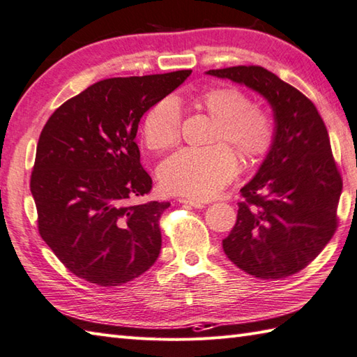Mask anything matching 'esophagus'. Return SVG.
<instances>
[{
	"instance_id": "esophagus-1",
	"label": "esophagus",
	"mask_w": 357,
	"mask_h": 357,
	"mask_svg": "<svg viewBox=\"0 0 357 357\" xmlns=\"http://www.w3.org/2000/svg\"><path fill=\"white\" fill-rule=\"evenodd\" d=\"M181 204H185V206H190V207H195V208H204L206 206H204V202H199V201H195V199H188V198H179L178 199Z\"/></svg>"
}]
</instances>
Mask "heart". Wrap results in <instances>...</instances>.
<instances>
[{
    "label": "heart",
    "instance_id": "b5f03b06",
    "mask_svg": "<svg viewBox=\"0 0 357 357\" xmlns=\"http://www.w3.org/2000/svg\"><path fill=\"white\" fill-rule=\"evenodd\" d=\"M199 107L216 119L211 141H227L239 153L256 159L265 156L276 139L271 113L253 105L252 98L236 87H215L204 92ZM181 133V105L174 96L155 102L142 121L147 147L161 151L173 147ZM239 170L238 158L224 142L206 149H183L159 167V181L165 192L188 199H208L230 183Z\"/></svg>",
    "mask_w": 357,
    "mask_h": 357
}]
</instances>
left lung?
<instances>
[{"label":"left lung","mask_w":357,"mask_h":357,"mask_svg":"<svg viewBox=\"0 0 357 357\" xmlns=\"http://www.w3.org/2000/svg\"><path fill=\"white\" fill-rule=\"evenodd\" d=\"M259 92L271 104L276 139L256 176L241 188L236 224L222 241L248 275L282 279L316 259L337 229L342 176L312 100L261 66L208 70Z\"/></svg>","instance_id":"obj_1"}]
</instances>
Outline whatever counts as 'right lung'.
<instances>
[{"label": "right lung", "instance_id": "obj_1", "mask_svg": "<svg viewBox=\"0 0 357 357\" xmlns=\"http://www.w3.org/2000/svg\"><path fill=\"white\" fill-rule=\"evenodd\" d=\"M190 73L98 81L59 105L45 123L30 192L38 231L75 276L118 287L158 259L159 219L170 204H130L151 188L135 138L144 113Z\"/></svg>", "mask_w": 357, "mask_h": 357}]
</instances>
